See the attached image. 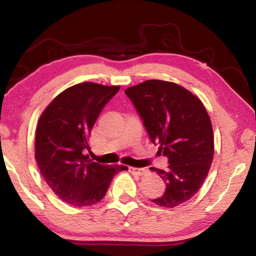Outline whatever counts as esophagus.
Masks as SVG:
<instances>
[{"mask_svg":"<svg viewBox=\"0 0 256 256\" xmlns=\"http://www.w3.org/2000/svg\"><path fill=\"white\" fill-rule=\"evenodd\" d=\"M128 170H130V172H132V174H134V175H138V176H141V175H144L146 172V168H136V167H130Z\"/></svg>","mask_w":256,"mask_h":256,"instance_id":"34e87169","label":"esophagus"}]
</instances>
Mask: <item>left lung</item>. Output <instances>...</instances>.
<instances>
[{"label": "left lung", "mask_w": 256, "mask_h": 256, "mask_svg": "<svg viewBox=\"0 0 256 256\" xmlns=\"http://www.w3.org/2000/svg\"><path fill=\"white\" fill-rule=\"evenodd\" d=\"M158 154L168 158L166 170L151 167L166 183L157 206L174 208L196 194L214 154L212 124L196 96L174 82L146 80L125 90Z\"/></svg>", "instance_id": "obj_1"}]
</instances>
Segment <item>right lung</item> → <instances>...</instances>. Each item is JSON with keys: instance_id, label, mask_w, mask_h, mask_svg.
I'll list each match as a JSON object with an SVG mask.
<instances>
[{"instance_id": "obj_1", "label": "right lung", "mask_w": 256, "mask_h": 256, "mask_svg": "<svg viewBox=\"0 0 256 256\" xmlns=\"http://www.w3.org/2000/svg\"><path fill=\"white\" fill-rule=\"evenodd\" d=\"M120 86L84 82L56 96L38 120L34 158L40 174L60 200L88 206L105 196L115 174L126 166H104L89 159L90 132Z\"/></svg>"}]
</instances>
